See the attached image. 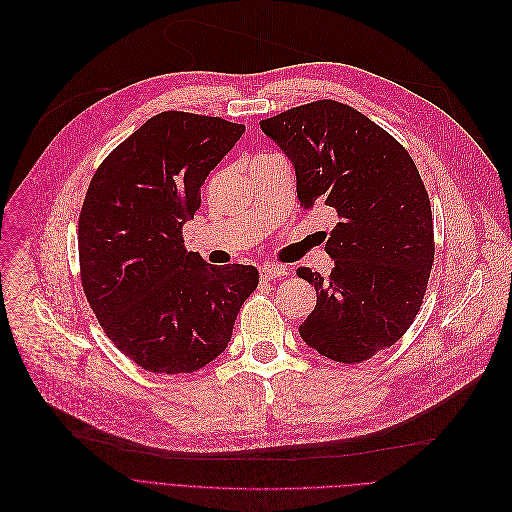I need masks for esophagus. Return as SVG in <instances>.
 Here are the masks:
<instances>
[{
  "label": "esophagus",
  "instance_id": "1",
  "mask_svg": "<svg viewBox=\"0 0 512 512\" xmlns=\"http://www.w3.org/2000/svg\"><path fill=\"white\" fill-rule=\"evenodd\" d=\"M284 274H286V270H284L282 266H276V264H264V266H260V276H262L264 280L280 278V276H284Z\"/></svg>",
  "mask_w": 512,
  "mask_h": 512
}]
</instances>
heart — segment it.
Here are the masks:
<instances>
[{
  "instance_id": "1",
  "label": "heart",
  "mask_w": 512,
  "mask_h": 512,
  "mask_svg": "<svg viewBox=\"0 0 512 512\" xmlns=\"http://www.w3.org/2000/svg\"><path fill=\"white\" fill-rule=\"evenodd\" d=\"M260 157H266V155H260Z\"/></svg>"
}]
</instances>
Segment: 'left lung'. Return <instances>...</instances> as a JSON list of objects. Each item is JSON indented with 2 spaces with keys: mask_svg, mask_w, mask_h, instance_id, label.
Masks as SVG:
<instances>
[{
  "mask_svg": "<svg viewBox=\"0 0 512 512\" xmlns=\"http://www.w3.org/2000/svg\"><path fill=\"white\" fill-rule=\"evenodd\" d=\"M260 129L290 159L300 208L339 220L325 244L331 274L296 270L317 290L298 333L333 361L371 359L410 329L430 280L434 224L420 171L389 133L337 100L290 109Z\"/></svg>",
  "mask_w": 512,
  "mask_h": 512,
  "instance_id": "1",
  "label": "left lung"
}]
</instances>
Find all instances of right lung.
<instances>
[{"label":"right lung","mask_w":512,"mask_h":512,"mask_svg":"<svg viewBox=\"0 0 512 512\" xmlns=\"http://www.w3.org/2000/svg\"><path fill=\"white\" fill-rule=\"evenodd\" d=\"M244 125L159 113L96 169L78 218L80 280L107 337L153 373H191L230 343L254 266H214L183 246L199 187Z\"/></svg>","instance_id":"obj_1"}]
</instances>
